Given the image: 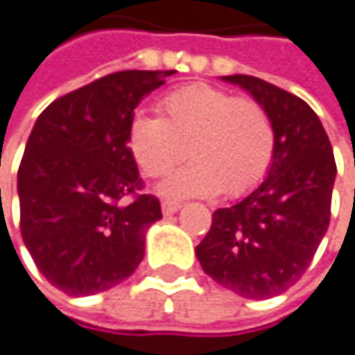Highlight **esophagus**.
<instances>
[{"label":"esophagus","mask_w":355,"mask_h":355,"mask_svg":"<svg viewBox=\"0 0 355 355\" xmlns=\"http://www.w3.org/2000/svg\"><path fill=\"white\" fill-rule=\"evenodd\" d=\"M160 209H162L164 215H173V213H177L178 209H180V202L178 200H162Z\"/></svg>","instance_id":"obj_1"}]
</instances>
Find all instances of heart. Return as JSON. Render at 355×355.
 Masks as SVG:
<instances>
[{"label":"heart","instance_id":"1","mask_svg":"<svg viewBox=\"0 0 355 355\" xmlns=\"http://www.w3.org/2000/svg\"><path fill=\"white\" fill-rule=\"evenodd\" d=\"M162 118L136 114L128 146L148 177L166 175L184 158L191 164L160 187L164 197H241L267 175L275 155V128L259 102L209 86H182L160 102Z\"/></svg>","mask_w":355,"mask_h":355}]
</instances>
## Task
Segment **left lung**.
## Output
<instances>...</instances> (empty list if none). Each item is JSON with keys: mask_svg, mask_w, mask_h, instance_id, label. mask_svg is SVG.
Masks as SVG:
<instances>
[{"mask_svg": "<svg viewBox=\"0 0 355 355\" xmlns=\"http://www.w3.org/2000/svg\"><path fill=\"white\" fill-rule=\"evenodd\" d=\"M253 96L275 128V155L259 187L217 209L195 249L207 275L247 300H269L300 282L329 225L338 175L318 114L295 94L245 73L220 76Z\"/></svg>", "mask_w": 355, "mask_h": 355, "instance_id": "left-lung-1", "label": "left lung"}]
</instances>
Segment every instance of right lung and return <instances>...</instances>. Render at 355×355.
<instances>
[{"mask_svg":"<svg viewBox=\"0 0 355 355\" xmlns=\"http://www.w3.org/2000/svg\"><path fill=\"white\" fill-rule=\"evenodd\" d=\"M175 70H124L53 100L37 116L17 171L21 237L42 275L72 297L130 277L162 219L142 187L128 126L144 96Z\"/></svg>","mask_w":355,"mask_h":355,"instance_id":"right-lung-1","label":"right lung"}]
</instances>
